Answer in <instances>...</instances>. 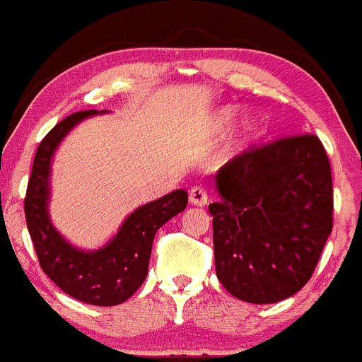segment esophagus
Wrapping results in <instances>:
<instances>
[{"label":"esophagus","instance_id":"obj_1","mask_svg":"<svg viewBox=\"0 0 362 362\" xmlns=\"http://www.w3.org/2000/svg\"><path fill=\"white\" fill-rule=\"evenodd\" d=\"M189 204H193V206H206L207 204V192L202 188V186H193L192 189H189Z\"/></svg>","mask_w":362,"mask_h":362}]
</instances>
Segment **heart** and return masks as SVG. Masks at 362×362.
I'll use <instances>...</instances> for the list:
<instances>
[{
  "label": "heart",
  "instance_id": "obj_1",
  "mask_svg": "<svg viewBox=\"0 0 362 362\" xmlns=\"http://www.w3.org/2000/svg\"><path fill=\"white\" fill-rule=\"evenodd\" d=\"M232 117H234V109L220 110V112L216 114V117H214V127H216L218 130H223L225 127H228V124H230ZM255 127H257V121L250 119L245 127V134H252V132L255 130Z\"/></svg>",
  "mask_w": 362,
  "mask_h": 362
}]
</instances>
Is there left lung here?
I'll use <instances>...</instances> for the list:
<instances>
[{"instance_id": "left-lung-1", "label": "left lung", "mask_w": 362, "mask_h": 362, "mask_svg": "<svg viewBox=\"0 0 362 362\" xmlns=\"http://www.w3.org/2000/svg\"><path fill=\"white\" fill-rule=\"evenodd\" d=\"M216 276L234 298L269 304L301 291L332 230V176L313 134L253 146L216 174Z\"/></svg>"}]
</instances>
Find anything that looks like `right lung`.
Returning a JSON list of instances; mask_svg holds the SVG:
<instances>
[{
  "label": "right lung",
  "instance_id": "right-lung-1",
  "mask_svg": "<svg viewBox=\"0 0 362 362\" xmlns=\"http://www.w3.org/2000/svg\"><path fill=\"white\" fill-rule=\"evenodd\" d=\"M96 112L98 110L70 114L42 139L28 181L24 213L40 267L61 291L82 303L116 306L132 298L144 284L155 234L185 209L188 193L176 189L135 209L121 225L116 238L96 252H81L68 245L49 220L51 160L64 135L78 121Z\"/></svg>",
  "mask_w": 362,
  "mask_h": 362
}]
</instances>
